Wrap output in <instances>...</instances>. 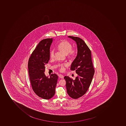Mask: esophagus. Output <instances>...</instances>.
<instances>
[{
  "label": "esophagus",
  "instance_id": "obj_1",
  "mask_svg": "<svg viewBox=\"0 0 126 126\" xmlns=\"http://www.w3.org/2000/svg\"><path fill=\"white\" fill-rule=\"evenodd\" d=\"M59 77V78H62V79H63V75H61V74H59V75H58Z\"/></svg>",
  "mask_w": 126,
  "mask_h": 126
}]
</instances>
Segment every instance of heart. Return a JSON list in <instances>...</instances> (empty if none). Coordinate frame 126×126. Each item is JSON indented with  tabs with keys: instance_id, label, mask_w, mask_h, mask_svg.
I'll use <instances>...</instances> for the list:
<instances>
[{
	"instance_id": "1",
	"label": "heart",
	"mask_w": 126,
	"mask_h": 126,
	"mask_svg": "<svg viewBox=\"0 0 126 126\" xmlns=\"http://www.w3.org/2000/svg\"><path fill=\"white\" fill-rule=\"evenodd\" d=\"M58 50L67 55L68 58L70 60H74L77 58L78 51L77 49H72V45L71 43L67 40H63L59 43L56 47ZM54 50H50L49 57L50 58H54ZM66 65H60L59 70L61 72H63L65 70Z\"/></svg>"
}]
</instances>
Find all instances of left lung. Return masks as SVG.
Listing matches in <instances>:
<instances>
[{"mask_svg": "<svg viewBox=\"0 0 126 126\" xmlns=\"http://www.w3.org/2000/svg\"><path fill=\"white\" fill-rule=\"evenodd\" d=\"M76 42L78 51L70 70L76 71L78 76L75 80L65 76L67 92L70 97L77 99L86 94L91 85L95 70L92 60L91 52L84 40L77 37H68Z\"/></svg>", "mask_w": 126, "mask_h": 126, "instance_id": "1", "label": "left lung"}]
</instances>
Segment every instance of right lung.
I'll list each match as a JSON object with an SVG mask.
<instances>
[{"label":"right lung","mask_w":126,"mask_h":126,"mask_svg":"<svg viewBox=\"0 0 126 126\" xmlns=\"http://www.w3.org/2000/svg\"><path fill=\"white\" fill-rule=\"evenodd\" d=\"M53 39H44L40 42L31 54L28 63V72L31 86L36 95L49 100L55 94L58 76L51 74L50 77L45 74V65L49 60L50 46Z\"/></svg>","instance_id":"add662e5"}]
</instances>
